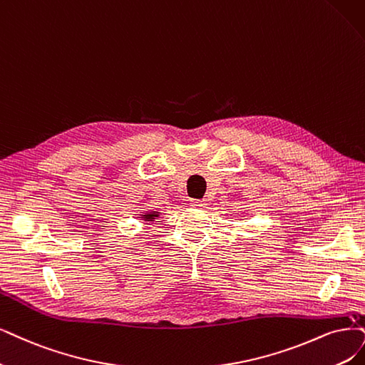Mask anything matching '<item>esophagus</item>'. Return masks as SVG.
I'll return each mask as SVG.
<instances>
[{
	"label": "esophagus",
	"mask_w": 365,
	"mask_h": 365,
	"mask_svg": "<svg viewBox=\"0 0 365 365\" xmlns=\"http://www.w3.org/2000/svg\"><path fill=\"white\" fill-rule=\"evenodd\" d=\"M206 200H191V206H194V207H206Z\"/></svg>",
	"instance_id": "34e87169"
}]
</instances>
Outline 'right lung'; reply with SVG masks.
<instances>
[{
    "label": "right lung",
    "instance_id": "right-lung-1",
    "mask_svg": "<svg viewBox=\"0 0 365 365\" xmlns=\"http://www.w3.org/2000/svg\"><path fill=\"white\" fill-rule=\"evenodd\" d=\"M141 218L144 220V221H153V220H156V218H159V212H147V213H143L141 215Z\"/></svg>",
    "mask_w": 365,
    "mask_h": 365
}]
</instances>
